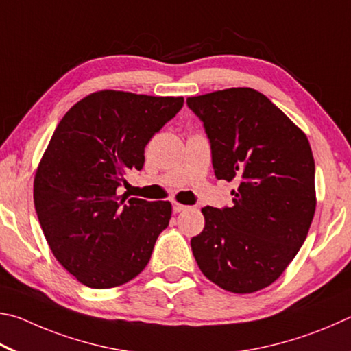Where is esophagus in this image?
Segmentation results:
<instances>
[{"label": "esophagus", "instance_id": "esophagus-1", "mask_svg": "<svg viewBox=\"0 0 351 351\" xmlns=\"http://www.w3.org/2000/svg\"><path fill=\"white\" fill-rule=\"evenodd\" d=\"M186 208L188 206L179 204V202H172V211H174V213H182V211H185Z\"/></svg>", "mask_w": 351, "mask_h": 351}]
</instances>
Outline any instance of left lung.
Wrapping results in <instances>:
<instances>
[{"instance_id":"obj_1","label":"left lung","mask_w":351,"mask_h":351,"mask_svg":"<svg viewBox=\"0 0 351 351\" xmlns=\"http://www.w3.org/2000/svg\"><path fill=\"white\" fill-rule=\"evenodd\" d=\"M204 123L214 174L239 188L231 206H205L191 239L199 268L231 293L271 285L302 247L316 210L315 158L306 135L250 88L189 97Z\"/></svg>"}]
</instances>
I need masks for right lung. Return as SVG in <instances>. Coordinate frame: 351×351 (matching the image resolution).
<instances>
[{
	"label": "right lung",
	"instance_id": "right-lung-1",
	"mask_svg": "<svg viewBox=\"0 0 351 351\" xmlns=\"http://www.w3.org/2000/svg\"><path fill=\"white\" fill-rule=\"evenodd\" d=\"M183 106V97L94 92L67 110L36 169L34 202L61 265L103 290L143 271L169 202L117 194L129 171L143 168L145 146Z\"/></svg>",
	"mask_w": 351,
	"mask_h": 351
}]
</instances>
